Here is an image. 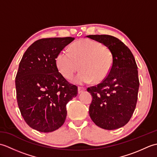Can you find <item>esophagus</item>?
Returning <instances> with one entry per match:
<instances>
[{"mask_svg": "<svg viewBox=\"0 0 157 157\" xmlns=\"http://www.w3.org/2000/svg\"><path fill=\"white\" fill-rule=\"evenodd\" d=\"M86 90V88H83V87H80V86H79L78 87V93L79 94H80V93H82L84 91Z\"/></svg>", "mask_w": 157, "mask_h": 157, "instance_id": "esophagus-1", "label": "esophagus"}]
</instances>
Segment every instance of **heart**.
<instances>
[{"label":"heart","instance_id":"b5f03b06","mask_svg":"<svg viewBox=\"0 0 157 157\" xmlns=\"http://www.w3.org/2000/svg\"><path fill=\"white\" fill-rule=\"evenodd\" d=\"M113 57L110 50L101 43L89 39L81 40L71 46V52L60 51L56 57L59 72L66 79H71L80 65L82 71L75 82L84 84L101 82L106 78L113 66Z\"/></svg>","mask_w":157,"mask_h":157}]
</instances>
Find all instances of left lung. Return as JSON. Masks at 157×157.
<instances>
[{
    "label": "left lung",
    "mask_w": 157,
    "mask_h": 157,
    "mask_svg": "<svg viewBox=\"0 0 157 157\" xmlns=\"http://www.w3.org/2000/svg\"><path fill=\"white\" fill-rule=\"evenodd\" d=\"M87 37L102 43L111 51L113 57L112 68L106 78L87 89L92 96L90 117L102 129L120 128L131 119L138 100L140 83L134 56L128 46L114 36Z\"/></svg>",
    "instance_id": "1"
}]
</instances>
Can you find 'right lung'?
<instances>
[{
	"label": "right lung",
	"instance_id": "obj_1",
	"mask_svg": "<svg viewBox=\"0 0 157 157\" xmlns=\"http://www.w3.org/2000/svg\"><path fill=\"white\" fill-rule=\"evenodd\" d=\"M74 38H42L26 50L15 78L17 101L26 123L40 132H51L64 123L66 105L78 95L56 64V57Z\"/></svg>",
	"mask_w": 157,
	"mask_h": 157
}]
</instances>
